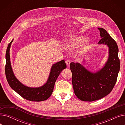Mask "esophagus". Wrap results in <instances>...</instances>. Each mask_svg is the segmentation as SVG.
I'll return each mask as SVG.
<instances>
[{"label": "esophagus", "mask_w": 125, "mask_h": 125, "mask_svg": "<svg viewBox=\"0 0 125 125\" xmlns=\"http://www.w3.org/2000/svg\"><path fill=\"white\" fill-rule=\"evenodd\" d=\"M65 62H66V64L67 65V67L69 66L70 64V61L69 60H66V61H65Z\"/></svg>", "instance_id": "esophagus-1"}]
</instances>
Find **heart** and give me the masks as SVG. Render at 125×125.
<instances>
[{
    "label": "heart",
    "mask_w": 125,
    "mask_h": 125,
    "mask_svg": "<svg viewBox=\"0 0 125 125\" xmlns=\"http://www.w3.org/2000/svg\"><path fill=\"white\" fill-rule=\"evenodd\" d=\"M90 41L88 37L84 38L81 35H73L69 37L65 41L64 45L66 48H73L79 47L75 51V54L77 57H81L86 52L90 45Z\"/></svg>",
    "instance_id": "obj_1"
}]
</instances>
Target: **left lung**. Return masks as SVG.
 <instances>
[{
	"label": "left lung",
	"mask_w": 125,
	"mask_h": 125,
	"mask_svg": "<svg viewBox=\"0 0 125 125\" xmlns=\"http://www.w3.org/2000/svg\"><path fill=\"white\" fill-rule=\"evenodd\" d=\"M98 29L101 38L98 44L108 47V60L103 67L93 73L79 63L70 64L74 94L83 101L97 100L108 95L116 83L120 69L119 49L115 41L104 29Z\"/></svg>",
	"instance_id": "obj_1"
}]
</instances>
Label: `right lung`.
<instances>
[{
    "label": "right lung",
    "mask_w": 125,
    "mask_h": 125,
    "mask_svg": "<svg viewBox=\"0 0 125 125\" xmlns=\"http://www.w3.org/2000/svg\"><path fill=\"white\" fill-rule=\"evenodd\" d=\"M13 41L14 39L9 44L5 55V75L10 87L26 100L39 102L48 99L52 93L58 76L63 69L66 68L65 61L61 60L52 65L48 79L43 86L38 88H31L25 86L16 77L11 66L10 51Z\"/></svg>",
    "instance_id": "right-lung-1"
}]
</instances>
